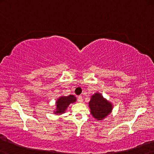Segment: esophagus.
I'll return each mask as SVG.
<instances>
[{
  "label": "esophagus",
  "instance_id": "34e87169",
  "mask_svg": "<svg viewBox=\"0 0 154 154\" xmlns=\"http://www.w3.org/2000/svg\"><path fill=\"white\" fill-rule=\"evenodd\" d=\"M77 101L78 102H79V103H82V102H83V98L82 96H79L77 97Z\"/></svg>",
  "mask_w": 154,
  "mask_h": 154
}]
</instances>
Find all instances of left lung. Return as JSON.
<instances>
[{
    "label": "left lung",
    "mask_w": 154,
    "mask_h": 154,
    "mask_svg": "<svg viewBox=\"0 0 154 154\" xmlns=\"http://www.w3.org/2000/svg\"><path fill=\"white\" fill-rule=\"evenodd\" d=\"M89 107L92 116L98 121L103 120L112 110V104L98 92L91 97Z\"/></svg>",
    "instance_id": "obj_1"
}]
</instances>
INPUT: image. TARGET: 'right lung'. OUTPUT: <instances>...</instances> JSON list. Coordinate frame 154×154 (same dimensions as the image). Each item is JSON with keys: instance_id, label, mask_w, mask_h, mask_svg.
<instances>
[{"instance_id": "right-lung-1", "label": "right lung", "mask_w": 154, "mask_h": 154, "mask_svg": "<svg viewBox=\"0 0 154 154\" xmlns=\"http://www.w3.org/2000/svg\"><path fill=\"white\" fill-rule=\"evenodd\" d=\"M76 97L74 95L70 94L69 96L60 97L59 99H57L56 101V111L55 112V114H64L66 109H67L68 106L70 103H75L76 101Z\"/></svg>"}]
</instances>
